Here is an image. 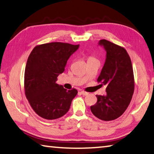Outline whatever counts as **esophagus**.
<instances>
[{
	"label": "esophagus",
	"instance_id": "1",
	"mask_svg": "<svg viewBox=\"0 0 154 154\" xmlns=\"http://www.w3.org/2000/svg\"><path fill=\"white\" fill-rule=\"evenodd\" d=\"M80 93L82 94V95H85V96H86V95H88V92H85V91H81Z\"/></svg>",
	"mask_w": 154,
	"mask_h": 154
}]
</instances>
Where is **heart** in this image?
Returning a JSON list of instances; mask_svg holds the SVG:
<instances>
[{
  "instance_id": "b5f03b06",
  "label": "heart",
  "mask_w": 154,
  "mask_h": 154,
  "mask_svg": "<svg viewBox=\"0 0 154 154\" xmlns=\"http://www.w3.org/2000/svg\"><path fill=\"white\" fill-rule=\"evenodd\" d=\"M96 59L94 56H92V55H89L88 56V61L89 60H94Z\"/></svg>"
}]
</instances>
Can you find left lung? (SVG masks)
<instances>
[{"label":"left lung","instance_id":"obj_1","mask_svg":"<svg viewBox=\"0 0 154 154\" xmlns=\"http://www.w3.org/2000/svg\"><path fill=\"white\" fill-rule=\"evenodd\" d=\"M106 51V58L97 79L106 85L105 96L96 95L97 102L90 106L92 113L103 121L114 120L126 110L134 90L133 69L123 47L105 39L99 41Z\"/></svg>","mask_w":154,"mask_h":154}]
</instances>
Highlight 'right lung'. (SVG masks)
Returning <instances> with one entry per match:
<instances>
[{
    "instance_id": "obj_1",
    "label": "right lung",
    "mask_w": 154,
    "mask_h": 154,
    "mask_svg": "<svg viewBox=\"0 0 154 154\" xmlns=\"http://www.w3.org/2000/svg\"><path fill=\"white\" fill-rule=\"evenodd\" d=\"M79 45L53 42L38 45L28 56L24 72V92L31 107L41 118L56 119L69 111L77 94L56 83L68 59Z\"/></svg>"
}]
</instances>
